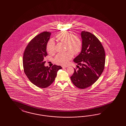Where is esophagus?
I'll list each match as a JSON object with an SVG mask.
<instances>
[{"instance_id":"esophagus-1","label":"esophagus","mask_w":126,"mask_h":126,"mask_svg":"<svg viewBox=\"0 0 126 126\" xmlns=\"http://www.w3.org/2000/svg\"><path fill=\"white\" fill-rule=\"evenodd\" d=\"M68 66H62V68H66V67H67Z\"/></svg>"}]
</instances>
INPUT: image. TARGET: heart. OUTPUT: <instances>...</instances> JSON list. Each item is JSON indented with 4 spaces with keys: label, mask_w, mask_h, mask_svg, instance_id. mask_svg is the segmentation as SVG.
I'll return each mask as SVG.
<instances>
[{
    "label": "heart",
    "mask_w": 126,
    "mask_h": 126,
    "mask_svg": "<svg viewBox=\"0 0 126 126\" xmlns=\"http://www.w3.org/2000/svg\"><path fill=\"white\" fill-rule=\"evenodd\" d=\"M56 38L60 42L65 44L66 49L71 52L70 53L67 52L64 53H58L54 59V61L56 63L65 65L68 64L69 61L72 59V54L71 53L75 55L81 51L82 42L78 36L67 32H63L58 34ZM46 48L49 53L55 52V42L53 39L50 40L48 42Z\"/></svg>",
    "instance_id": "obj_1"
}]
</instances>
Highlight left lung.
<instances>
[{
    "instance_id": "1",
    "label": "left lung",
    "mask_w": 126,
    "mask_h": 126,
    "mask_svg": "<svg viewBox=\"0 0 126 126\" xmlns=\"http://www.w3.org/2000/svg\"><path fill=\"white\" fill-rule=\"evenodd\" d=\"M81 36V51L73 60L81 67L79 66L77 71L74 69L71 79L78 88L84 89L95 83L102 74L104 68L105 53L103 46L95 35L83 31Z\"/></svg>"
}]
</instances>
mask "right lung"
<instances>
[{
	"mask_svg": "<svg viewBox=\"0 0 126 126\" xmlns=\"http://www.w3.org/2000/svg\"><path fill=\"white\" fill-rule=\"evenodd\" d=\"M51 33L43 32L34 37L27 45L23 57L24 71L32 83L41 88L48 87L53 83L60 65L45 66L44 57L47 55L46 47Z\"/></svg>",
	"mask_w": 126,
	"mask_h": 126,
	"instance_id": "obj_1",
	"label": "right lung"
}]
</instances>
